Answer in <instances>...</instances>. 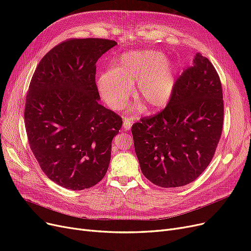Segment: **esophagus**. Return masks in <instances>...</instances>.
I'll list each match as a JSON object with an SVG mask.
<instances>
[{
    "label": "esophagus",
    "instance_id": "esophagus-1",
    "mask_svg": "<svg viewBox=\"0 0 251 251\" xmlns=\"http://www.w3.org/2000/svg\"><path fill=\"white\" fill-rule=\"evenodd\" d=\"M131 126H132V123H131L129 120H125V121L123 122V128H124L125 130H129V129L131 128Z\"/></svg>",
    "mask_w": 251,
    "mask_h": 251
}]
</instances>
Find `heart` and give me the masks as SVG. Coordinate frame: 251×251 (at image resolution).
<instances>
[{"mask_svg": "<svg viewBox=\"0 0 251 251\" xmlns=\"http://www.w3.org/2000/svg\"><path fill=\"white\" fill-rule=\"evenodd\" d=\"M136 82L134 97L148 110L162 109L170 101L176 85L173 65L160 51L146 50L125 52L117 67L101 73L98 87L109 107L122 110Z\"/></svg>", "mask_w": 251, "mask_h": 251, "instance_id": "obj_1", "label": "heart"}]
</instances>
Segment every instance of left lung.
I'll return each mask as SVG.
<instances>
[{"label": "left lung", "mask_w": 251, "mask_h": 251, "mask_svg": "<svg viewBox=\"0 0 251 251\" xmlns=\"http://www.w3.org/2000/svg\"><path fill=\"white\" fill-rule=\"evenodd\" d=\"M193 63L177 79L167 107L131 128L141 172L160 187H180L200 177L222 134L220 77L201 54H196Z\"/></svg>", "instance_id": "obj_1"}]
</instances>
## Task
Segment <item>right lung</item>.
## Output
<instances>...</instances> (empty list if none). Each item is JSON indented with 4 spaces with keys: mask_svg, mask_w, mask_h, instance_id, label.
Returning <instances> with one entry per match:
<instances>
[{
    "mask_svg": "<svg viewBox=\"0 0 251 251\" xmlns=\"http://www.w3.org/2000/svg\"><path fill=\"white\" fill-rule=\"evenodd\" d=\"M103 38H72L52 48L31 78L24 111L30 149L58 185L83 190L107 173L122 119L104 108L96 63L115 47Z\"/></svg>",
    "mask_w": 251,
    "mask_h": 251,
    "instance_id": "1",
    "label": "right lung"
}]
</instances>
